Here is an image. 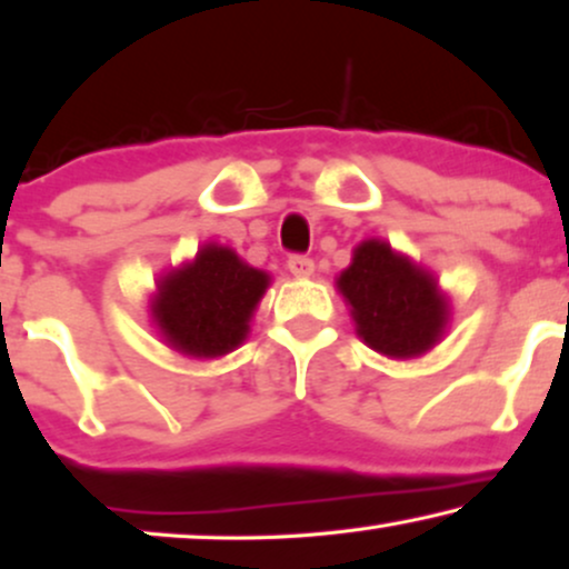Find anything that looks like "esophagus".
I'll return each mask as SVG.
<instances>
[{
  "label": "esophagus",
  "instance_id": "34e87169",
  "mask_svg": "<svg viewBox=\"0 0 569 569\" xmlns=\"http://www.w3.org/2000/svg\"><path fill=\"white\" fill-rule=\"evenodd\" d=\"M288 270L296 278H309L313 273V260L309 256H291L288 258Z\"/></svg>",
  "mask_w": 569,
  "mask_h": 569
}]
</instances>
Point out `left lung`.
I'll list each match as a JSON object with an SVG mask.
<instances>
[{"instance_id": "1", "label": "left lung", "mask_w": 569, "mask_h": 569, "mask_svg": "<svg viewBox=\"0 0 569 569\" xmlns=\"http://www.w3.org/2000/svg\"><path fill=\"white\" fill-rule=\"evenodd\" d=\"M337 288L352 307L358 335L388 358H417L447 327V301L435 278L388 242H360Z\"/></svg>"}]
</instances>
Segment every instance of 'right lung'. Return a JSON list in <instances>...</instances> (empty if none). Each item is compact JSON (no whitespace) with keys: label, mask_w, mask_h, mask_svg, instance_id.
Returning a JSON list of instances; mask_svg holds the SVG:
<instances>
[{"label":"right lung","mask_w":569,"mask_h":569,"mask_svg":"<svg viewBox=\"0 0 569 569\" xmlns=\"http://www.w3.org/2000/svg\"><path fill=\"white\" fill-rule=\"evenodd\" d=\"M268 288V273L250 268L222 244H203L189 266L158 283L152 317L176 352L219 358L248 337L252 309Z\"/></svg>","instance_id":"add662e5"}]
</instances>
